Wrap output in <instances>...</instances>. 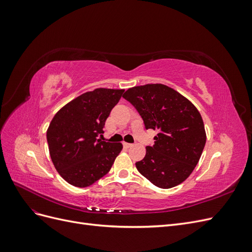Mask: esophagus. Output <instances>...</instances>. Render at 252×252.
<instances>
[{"label": "esophagus", "instance_id": "esophagus-1", "mask_svg": "<svg viewBox=\"0 0 252 252\" xmlns=\"http://www.w3.org/2000/svg\"><path fill=\"white\" fill-rule=\"evenodd\" d=\"M123 146H124L125 148H130V147L132 146V144H130V143H126V142H123Z\"/></svg>", "mask_w": 252, "mask_h": 252}]
</instances>
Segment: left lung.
Instances as JSON below:
<instances>
[{
    "instance_id": "left-lung-1",
    "label": "left lung",
    "mask_w": 252,
    "mask_h": 252,
    "mask_svg": "<svg viewBox=\"0 0 252 252\" xmlns=\"http://www.w3.org/2000/svg\"><path fill=\"white\" fill-rule=\"evenodd\" d=\"M123 97L138 110L146 129L158 130L146 156L135 163L136 169L157 187L181 184L199 163L206 144L201 113L188 98L163 84L129 88Z\"/></svg>"
}]
</instances>
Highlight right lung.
Segmentation results:
<instances>
[{"instance_id": "right-lung-1", "label": "right lung", "mask_w": 252, "mask_h": 252, "mask_svg": "<svg viewBox=\"0 0 252 252\" xmlns=\"http://www.w3.org/2000/svg\"><path fill=\"white\" fill-rule=\"evenodd\" d=\"M124 89L96 88L61 108L47 129L51 161L67 183L87 187L110 170L123 145L96 139Z\"/></svg>"}]
</instances>
